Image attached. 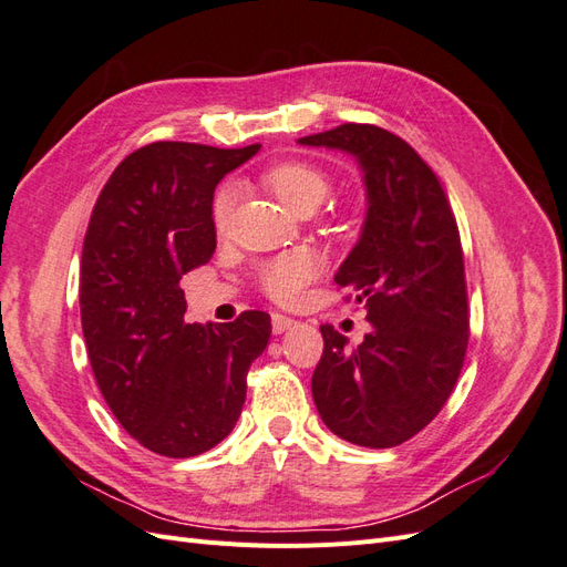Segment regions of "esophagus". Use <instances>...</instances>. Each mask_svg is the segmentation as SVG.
<instances>
[{
  "label": "esophagus",
  "instance_id": "1",
  "mask_svg": "<svg viewBox=\"0 0 567 567\" xmlns=\"http://www.w3.org/2000/svg\"><path fill=\"white\" fill-rule=\"evenodd\" d=\"M296 326H298L296 319H290L286 315H271V331L277 333V336H281V333H286L290 329H296Z\"/></svg>",
  "mask_w": 567,
  "mask_h": 567
}]
</instances>
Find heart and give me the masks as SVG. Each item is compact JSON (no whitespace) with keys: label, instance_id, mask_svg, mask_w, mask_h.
<instances>
[{"label":"heart","instance_id":"1","mask_svg":"<svg viewBox=\"0 0 567 567\" xmlns=\"http://www.w3.org/2000/svg\"><path fill=\"white\" fill-rule=\"evenodd\" d=\"M265 184L290 213L317 210L321 200L331 192V179L321 167L305 161H286L269 167L265 173ZM236 205V188L221 186L213 200V225L217 234L229 229L231 213ZM321 271V262L312 252L296 250L279 255L277 260L267 262L260 269L262 290L284 305H293L302 298L307 284H312Z\"/></svg>","mask_w":567,"mask_h":567}]
</instances>
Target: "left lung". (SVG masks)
Listing matches in <instances>:
<instances>
[{"mask_svg":"<svg viewBox=\"0 0 567 567\" xmlns=\"http://www.w3.org/2000/svg\"><path fill=\"white\" fill-rule=\"evenodd\" d=\"M300 146L348 153L367 213L336 284L364 302L371 331L357 348L321 326L312 398L326 427L359 447H398L452 394L468 348L461 238L433 169L400 136L348 123Z\"/></svg>","mask_w":567,"mask_h":567,"instance_id":"1","label":"left lung"}]
</instances>
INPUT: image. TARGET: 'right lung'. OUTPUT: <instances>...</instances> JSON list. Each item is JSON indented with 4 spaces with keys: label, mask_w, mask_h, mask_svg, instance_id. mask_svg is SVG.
<instances>
[{
    "label": "right lung",
    "mask_w": 567,
    "mask_h": 567,
    "mask_svg": "<svg viewBox=\"0 0 567 567\" xmlns=\"http://www.w3.org/2000/svg\"><path fill=\"white\" fill-rule=\"evenodd\" d=\"M257 151L142 146L115 167L84 236L80 315L96 383L120 425L161 456L203 454L234 431L271 336L265 312L186 323L179 288L215 252L217 184Z\"/></svg>",
    "instance_id": "obj_1"
}]
</instances>
